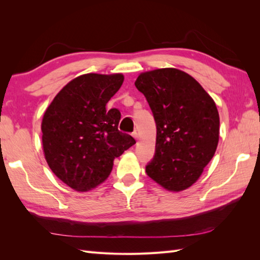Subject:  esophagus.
Here are the masks:
<instances>
[{
  "label": "esophagus",
  "mask_w": 260,
  "mask_h": 260,
  "mask_svg": "<svg viewBox=\"0 0 260 260\" xmlns=\"http://www.w3.org/2000/svg\"><path fill=\"white\" fill-rule=\"evenodd\" d=\"M132 135H133V137H134V139H135V140H139V133H137V132H136V131H134V132H133V133H132Z\"/></svg>",
  "instance_id": "1"
}]
</instances>
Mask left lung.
<instances>
[{
    "mask_svg": "<svg viewBox=\"0 0 260 260\" xmlns=\"http://www.w3.org/2000/svg\"><path fill=\"white\" fill-rule=\"evenodd\" d=\"M156 124L155 154L147 175L169 191H182L200 178L219 141V113L213 99L184 71L163 68L135 81Z\"/></svg>",
    "mask_w": 260,
    "mask_h": 260,
    "instance_id": "1",
    "label": "left lung"
}]
</instances>
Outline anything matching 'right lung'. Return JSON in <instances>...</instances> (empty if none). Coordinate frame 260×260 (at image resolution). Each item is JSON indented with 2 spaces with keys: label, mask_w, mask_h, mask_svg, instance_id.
Instances as JSON below:
<instances>
[{
  "label": "right lung",
  "mask_w": 260,
  "mask_h": 260,
  "mask_svg": "<svg viewBox=\"0 0 260 260\" xmlns=\"http://www.w3.org/2000/svg\"><path fill=\"white\" fill-rule=\"evenodd\" d=\"M120 74H87L66 85L42 119V145L49 168L63 183L87 191L112 172L114 158L135 144L118 129L120 112L106 109L118 91Z\"/></svg>",
  "instance_id": "add662e5"
}]
</instances>
